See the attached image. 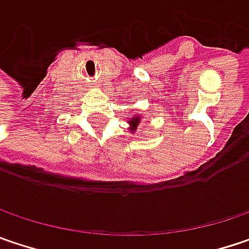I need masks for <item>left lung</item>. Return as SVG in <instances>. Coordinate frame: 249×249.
Returning <instances> with one entry per match:
<instances>
[{
    "instance_id": "obj_1",
    "label": "left lung",
    "mask_w": 249,
    "mask_h": 249,
    "mask_svg": "<svg viewBox=\"0 0 249 249\" xmlns=\"http://www.w3.org/2000/svg\"><path fill=\"white\" fill-rule=\"evenodd\" d=\"M139 123H141V117H139V115H134V117L128 121V124L131 125V126H129V129H131V132H132V134H135V131H137V128H138Z\"/></svg>"
}]
</instances>
